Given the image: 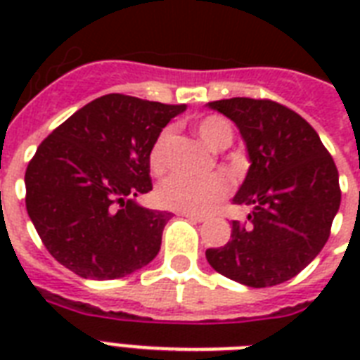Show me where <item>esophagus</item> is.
Returning a JSON list of instances; mask_svg holds the SVG:
<instances>
[{
    "label": "esophagus",
    "instance_id": "obj_1",
    "mask_svg": "<svg viewBox=\"0 0 360 360\" xmlns=\"http://www.w3.org/2000/svg\"><path fill=\"white\" fill-rule=\"evenodd\" d=\"M179 214L188 220H194V222H203V220H205V217H203V214H192V213H179Z\"/></svg>",
    "mask_w": 360,
    "mask_h": 360
}]
</instances>
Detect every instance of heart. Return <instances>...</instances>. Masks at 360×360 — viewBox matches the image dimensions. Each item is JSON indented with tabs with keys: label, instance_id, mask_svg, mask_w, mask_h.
<instances>
[{
	"label": "heart",
	"instance_id": "heart-1",
	"mask_svg": "<svg viewBox=\"0 0 360 360\" xmlns=\"http://www.w3.org/2000/svg\"><path fill=\"white\" fill-rule=\"evenodd\" d=\"M196 130L200 138L211 149H226L233 141V129L228 120L220 115H205L198 121ZM172 129H162L149 149V168L153 174L162 175L168 169V146ZM230 192V181L224 175L213 174L205 177L169 175L157 186V202L166 209L181 213L205 214L222 202Z\"/></svg>",
	"mask_w": 360,
	"mask_h": 360
}]
</instances>
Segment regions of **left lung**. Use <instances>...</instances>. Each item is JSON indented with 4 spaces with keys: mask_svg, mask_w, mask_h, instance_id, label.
I'll return each instance as SVG.
<instances>
[{
    "mask_svg": "<svg viewBox=\"0 0 360 360\" xmlns=\"http://www.w3.org/2000/svg\"><path fill=\"white\" fill-rule=\"evenodd\" d=\"M245 138L250 169L236 205H250L245 222H231V239L207 248L217 273L267 288L299 274L318 256L340 207L336 164L312 124L269 98L236 97L209 103Z\"/></svg>",
    "mask_w": 360,
    "mask_h": 360,
    "instance_id": "8db88e82",
    "label": "left lung"
}]
</instances>
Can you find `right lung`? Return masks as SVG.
<instances>
[{
	"label": "right lung",
	"mask_w": 360,
	"mask_h": 360,
	"mask_svg": "<svg viewBox=\"0 0 360 360\" xmlns=\"http://www.w3.org/2000/svg\"><path fill=\"white\" fill-rule=\"evenodd\" d=\"M185 104L110 93L53 129L25 169V207L46 250L82 278H121L160 250L172 213L140 207L149 149Z\"/></svg>",
	"instance_id": "obj_1"
}]
</instances>
